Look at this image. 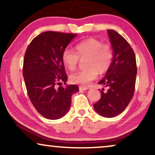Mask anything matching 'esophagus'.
<instances>
[{"label":"esophagus","mask_w":155,"mask_h":155,"mask_svg":"<svg viewBox=\"0 0 155 155\" xmlns=\"http://www.w3.org/2000/svg\"><path fill=\"white\" fill-rule=\"evenodd\" d=\"M79 89H80V91H85L87 90H88V87H84V86H80Z\"/></svg>","instance_id":"obj_1"}]
</instances>
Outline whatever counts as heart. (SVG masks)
I'll use <instances>...</instances> for the list:
<instances>
[{"label": "heart", "instance_id": "b5f03b06", "mask_svg": "<svg viewBox=\"0 0 155 155\" xmlns=\"http://www.w3.org/2000/svg\"><path fill=\"white\" fill-rule=\"evenodd\" d=\"M75 51L65 48L62 53V61L64 66L70 71L77 67L80 58L87 57V68L78 71L70 76V80L74 84L87 85L96 79L99 72L104 73L109 68L113 60V51L108 44H103L95 38H88L75 45Z\"/></svg>", "mask_w": 155, "mask_h": 155}]
</instances>
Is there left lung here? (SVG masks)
Listing matches in <instances>:
<instances>
[{"mask_svg": "<svg viewBox=\"0 0 155 155\" xmlns=\"http://www.w3.org/2000/svg\"><path fill=\"white\" fill-rule=\"evenodd\" d=\"M113 49V60L104 78L99 82L108 87L101 90V99L94 104L99 115L107 118L118 116L132 99L137 75L135 53L128 41L117 31L108 29Z\"/></svg>", "mask_w": 155, "mask_h": 155, "instance_id": "1", "label": "left lung"}]
</instances>
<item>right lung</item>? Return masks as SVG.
Masks as SVG:
<instances>
[{"mask_svg": "<svg viewBox=\"0 0 155 155\" xmlns=\"http://www.w3.org/2000/svg\"><path fill=\"white\" fill-rule=\"evenodd\" d=\"M77 35L48 31L36 37L27 47L23 77L27 94L36 110L51 120L64 116L71 107L72 95L79 91L75 84L58 87L68 80L62 53Z\"/></svg>", "mask_w": 155, "mask_h": 155, "instance_id": "right-lung-1", "label": "right lung"}]
</instances>
